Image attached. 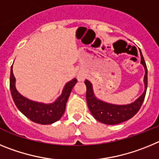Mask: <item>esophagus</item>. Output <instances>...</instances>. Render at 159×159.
Here are the masks:
<instances>
[{
	"mask_svg": "<svg viewBox=\"0 0 159 159\" xmlns=\"http://www.w3.org/2000/svg\"><path fill=\"white\" fill-rule=\"evenodd\" d=\"M84 78H85V73L83 72V71H78L77 73V80L79 81L84 80Z\"/></svg>",
	"mask_w": 159,
	"mask_h": 159,
	"instance_id": "esophagus-1",
	"label": "esophagus"
}]
</instances>
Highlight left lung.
I'll use <instances>...</instances> for the list:
<instances>
[{
	"label": "left lung",
	"mask_w": 159,
	"mask_h": 159,
	"mask_svg": "<svg viewBox=\"0 0 159 159\" xmlns=\"http://www.w3.org/2000/svg\"><path fill=\"white\" fill-rule=\"evenodd\" d=\"M140 56H141V64L144 67V70H145V75L143 79L145 88H144L143 93L134 102H130L129 104H112V103H109V102H104L98 99L94 93L92 83L88 80L84 81V84L87 87V103H88L90 111L96 120L104 124H119L130 119L139 111L143 104V100L145 99L147 88V65H146L145 60L141 52H140Z\"/></svg>",
	"instance_id": "8db88e82"
}]
</instances>
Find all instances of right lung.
I'll use <instances>...</instances> for the list:
<instances>
[{
  "label": "right lung",
  "mask_w": 159,
  "mask_h": 159,
  "mask_svg": "<svg viewBox=\"0 0 159 159\" xmlns=\"http://www.w3.org/2000/svg\"><path fill=\"white\" fill-rule=\"evenodd\" d=\"M12 67V66L11 67L9 86L12 99L20 111L32 122L40 124H52L58 121L65 111L66 103L73 87L77 83L76 79H72L64 85L61 95L54 102L44 103L31 100L19 93L16 88V79Z\"/></svg>",
  "instance_id": "1"
}]
</instances>
